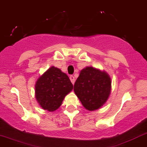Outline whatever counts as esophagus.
I'll return each instance as SVG.
<instances>
[{"instance_id": "34e87169", "label": "esophagus", "mask_w": 147, "mask_h": 147, "mask_svg": "<svg viewBox=\"0 0 147 147\" xmlns=\"http://www.w3.org/2000/svg\"><path fill=\"white\" fill-rule=\"evenodd\" d=\"M70 80L71 82H72V84H75V77H74V76L71 75V76L70 77Z\"/></svg>"}]
</instances>
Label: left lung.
I'll return each instance as SVG.
<instances>
[{
  "label": "left lung",
  "mask_w": 147,
  "mask_h": 147,
  "mask_svg": "<svg viewBox=\"0 0 147 147\" xmlns=\"http://www.w3.org/2000/svg\"><path fill=\"white\" fill-rule=\"evenodd\" d=\"M111 84V78L107 72L86 67L80 71L74 85V91L86 109L96 110L107 102Z\"/></svg>",
  "instance_id": "left-lung-1"
}]
</instances>
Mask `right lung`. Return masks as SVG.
Returning a JSON list of instances; mask_svg holds the SVG:
<instances>
[{
    "instance_id": "right-lung-1",
    "label": "right lung",
    "mask_w": 147,
    "mask_h": 147,
    "mask_svg": "<svg viewBox=\"0 0 147 147\" xmlns=\"http://www.w3.org/2000/svg\"><path fill=\"white\" fill-rule=\"evenodd\" d=\"M35 98L42 109L54 112L61 105L64 98L73 88L68 76L51 66L35 83Z\"/></svg>"
}]
</instances>
